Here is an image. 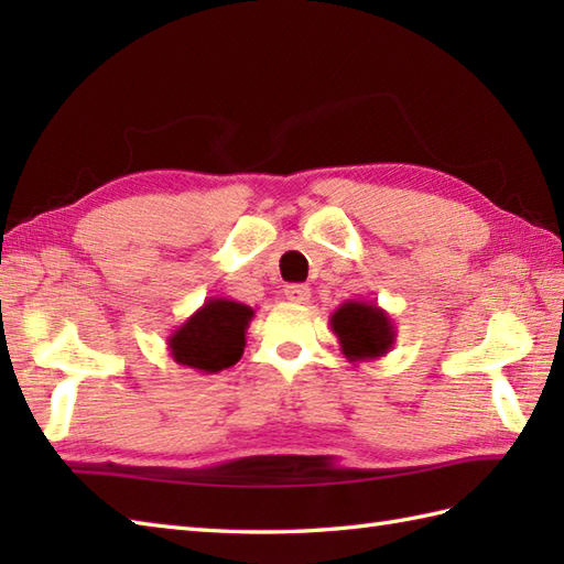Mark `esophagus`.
I'll list each match as a JSON object with an SVG mask.
<instances>
[{"label":"esophagus","instance_id":"1","mask_svg":"<svg viewBox=\"0 0 564 564\" xmlns=\"http://www.w3.org/2000/svg\"><path fill=\"white\" fill-rule=\"evenodd\" d=\"M285 301H291V303H297V305H303V303H307V297H310V289L307 285H303V283H293V285H285Z\"/></svg>","mask_w":564,"mask_h":564}]
</instances>
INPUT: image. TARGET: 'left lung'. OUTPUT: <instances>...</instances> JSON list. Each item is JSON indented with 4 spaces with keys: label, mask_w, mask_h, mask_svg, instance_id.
Here are the masks:
<instances>
[{
    "label": "left lung",
    "mask_w": 564,
    "mask_h": 564,
    "mask_svg": "<svg viewBox=\"0 0 564 564\" xmlns=\"http://www.w3.org/2000/svg\"><path fill=\"white\" fill-rule=\"evenodd\" d=\"M329 327L337 334L341 354L351 364L376 361L386 356L398 329L390 313L373 301H346L329 315Z\"/></svg>",
    "instance_id": "left-lung-1"
}]
</instances>
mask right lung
I'll use <instances>...</instances> for the list:
<instances>
[{"label":"right lung","mask_w":564,"mask_h":564,"mask_svg":"<svg viewBox=\"0 0 564 564\" xmlns=\"http://www.w3.org/2000/svg\"><path fill=\"white\" fill-rule=\"evenodd\" d=\"M251 317L254 310L245 303L230 297H208L166 337V349L178 366L206 376L220 373L242 358Z\"/></svg>","instance_id":"obj_1"}]
</instances>
